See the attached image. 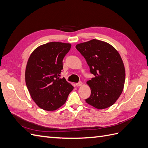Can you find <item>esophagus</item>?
I'll list each match as a JSON object with an SVG mask.
<instances>
[{
  "label": "esophagus",
  "mask_w": 148,
  "mask_h": 148,
  "mask_svg": "<svg viewBox=\"0 0 148 148\" xmlns=\"http://www.w3.org/2000/svg\"><path fill=\"white\" fill-rule=\"evenodd\" d=\"M75 84H76V86H82V82H78V83H77Z\"/></svg>",
  "instance_id": "obj_1"
}]
</instances>
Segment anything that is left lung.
Wrapping results in <instances>:
<instances>
[{
	"label": "left lung",
	"instance_id": "obj_1",
	"mask_svg": "<svg viewBox=\"0 0 148 148\" xmlns=\"http://www.w3.org/2000/svg\"><path fill=\"white\" fill-rule=\"evenodd\" d=\"M76 49L95 76L87 82L91 93L86 102L99 109L113 105L122 92L125 80V67L119 52L109 44L97 39L77 44Z\"/></svg>",
	"mask_w": 148,
	"mask_h": 148
}]
</instances>
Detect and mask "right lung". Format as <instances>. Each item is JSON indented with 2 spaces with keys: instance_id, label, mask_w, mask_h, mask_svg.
Returning a JSON list of instances; mask_svg holds the SVG:
<instances>
[{
  "instance_id": "obj_1",
  "label": "right lung",
  "mask_w": 148,
  "mask_h": 148,
  "mask_svg": "<svg viewBox=\"0 0 148 148\" xmlns=\"http://www.w3.org/2000/svg\"><path fill=\"white\" fill-rule=\"evenodd\" d=\"M71 44L51 42L38 47L30 56L25 71L26 84L40 108L51 111L65 104L73 86L61 78L63 59Z\"/></svg>"
}]
</instances>
